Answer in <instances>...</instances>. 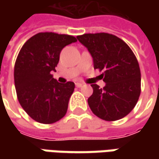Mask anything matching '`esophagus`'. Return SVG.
<instances>
[{
	"instance_id": "esophagus-1",
	"label": "esophagus",
	"mask_w": 159,
	"mask_h": 159,
	"mask_svg": "<svg viewBox=\"0 0 159 159\" xmlns=\"http://www.w3.org/2000/svg\"><path fill=\"white\" fill-rule=\"evenodd\" d=\"M75 85H76V87L77 88H81L83 86V84L82 83H80V82H77L75 83Z\"/></svg>"
}]
</instances>
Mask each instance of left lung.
Returning <instances> with one entry per match:
<instances>
[{
    "mask_svg": "<svg viewBox=\"0 0 159 159\" xmlns=\"http://www.w3.org/2000/svg\"><path fill=\"white\" fill-rule=\"evenodd\" d=\"M88 48L94 68L103 71L106 83L101 89L91 84L93 94L88 99L92 112L106 121H115L131 112L141 94V70L135 55L120 38L107 33L77 36Z\"/></svg>",
    "mask_w": 159,
    "mask_h": 159,
    "instance_id": "8db88e82",
    "label": "left lung"
}]
</instances>
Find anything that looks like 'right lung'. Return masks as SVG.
<instances>
[{
	"label": "right lung",
	"instance_id": "obj_1",
	"mask_svg": "<svg viewBox=\"0 0 159 159\" xmlns=\"http://www.w3.org/2000/svg\"><path fill=\"white\" fill-rule=\"evenodd\" d=\"M74 36L52 32L39 33L23 45L14 67V81L18 102L32 119L53 124L67 112L75 85L62 84L51 74L64 47L76 42Z\"/></svg>",
	"mask_w": 159,
	"mask_h": 159
}]
</instances>
